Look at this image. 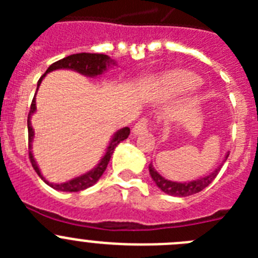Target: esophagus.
I'll return each mask as SVG.
<instances>
[{"label": "esophagus", "mask_w": 258, "mask_h": 258, "mask_svg": "<svg viewBox=\"0 0 258 258\" xmlns=\"http://www.w3.org/2000/svg\"><path fill=\"white\" fill-rule=\"evenodd\" d=\"M149 127H150V122H149V118H141L140 121L137 122L136 125L133 126V134L134 136H140V134L146 133V132H149Z\"/></svg>", "instance_id": "obj_1"}]
</instances>
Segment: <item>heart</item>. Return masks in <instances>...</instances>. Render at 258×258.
I'll return each mask as SVG.
<instances>
[{
    "label": "heart",
    "instance_id": "b5f03b06",
    "mask_svg": "<svg viewBox=\"0 0 258 258\" xmlns=\"http://www.w3.org/2000/svg\"><path fill=\"white\" fill-rule=\"evenodd\" d=\"M200 85V79L197 75L181 74L174 76L169 81V90L174 94H184L190 93Z\"/></svg>",
    "mask_w": 258,
    "mask_h": 258
}]
</instances>
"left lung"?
<instances>
[{
    "label": "left lung",
    "instance_id": "left-lung-1",
    "mask_svg": "<svg viewBox=\"0 0 258 258\" xmlns=\"http://www.w3.org/2000/svg\"><path fill=\"white\" fill-rule=\"evenodd\" d=\"M227 157H229V152H226V155H225V159L222 160V164L218 165L213 172H211L207 175H203V177H200V178L192 179V181H188V182H173V181H169V179L164 178L163 175L157 173V170L155 169L152 163L149 165V170H150V174H151V178L154 179V182L156 183L157 187L160 188L163 192L168 194V195H173V197H179V198L190 197V195H194V194L200 192V191L204 190L207 186H209V184L212 183V181L216 178V175H217L218 172H220L221 166H222L223 163L227 160Z\"/></svg>",
    "mask_w": 258,
    "mask_h": 258
}]
</instances>
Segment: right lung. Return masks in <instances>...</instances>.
<instances>
[{
  "instance_id": "1",
  "label": "right lung",
  "mask_w": 258,
  "mask_h": 258,
  "mask_svg": "<svg viewBox=\"0 0 258 258\" xmlns=\"http://www.w3.org/2000/svg\"><path fill=\"white\" fill-rule=\"evenodd\" d=\"M116 60L109 58L108 55H104V54H90V52H80V54H74V55L66 56V58L60 59V60L52 63L49 68L46 70L42 76L40 77L37 83V90L41 85V81L44 80V77L46 76L49 72L56 70H71L75 71V72H79V74L84 75L86 77H97L99 75H102L103 72H106L107 70H109L111 67H115ZM37 90H36V94H37ZM35 94V95H36ZM36 112V97H33V101H32L31 109H29L28 113V120H27V125H28V150H29V160H31L32 166L33 169L36 170V173L38 174L42 181L46 184H49L50 187H52L54 190L58 191H66V192H77V191L85 190V188L90 187L94 183H97L98 179L101 178L102 174L106 170L107 165L109 163V159L112 156L113 151H115L116 146L120 142H122L124 140H126L129 134H131V129L127 126L122 127L120 131L116 132L112 136V140L109 141L108 146H107L106 152H104L103 157H102L99 163L93 168L92 170L84 173L81 175H77L75 178L70 179L67 182H63V183H51V182L47 181L45 178L42 173H41L40 168H38L37 163H36L33 154H32V143H33V138H35V131L32 127L31 118L32 115Z\"/></svg>"
}]
</instances>
